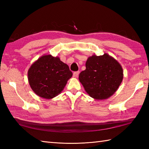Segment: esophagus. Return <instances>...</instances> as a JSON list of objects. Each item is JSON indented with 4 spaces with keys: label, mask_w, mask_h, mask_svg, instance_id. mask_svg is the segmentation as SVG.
<instances>
[{
    "label": "esophagus",
    "mask_w": 149,
    "mask_h": 149,
    "mask_svg": "<svg viewBox=\"0 0 149 149\" xmlns=\"http://www.w3.org/2000/svg\"><path fill=\"white\" fill-rule=\"evenodd\" d=\"M79 71L75 72H74V74H73V77L75 78H77L79 76Z\"/></svg>",
    "instance_id": "1"
}]
</instances>
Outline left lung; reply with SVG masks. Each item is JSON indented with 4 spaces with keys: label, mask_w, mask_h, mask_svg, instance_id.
<instances>
[{
    "label": "left lung",
    "mask_w": 149,
    "mask_h": 149,
    "mask_svg": "<svg viewBox=\"0 0 149 149\" xmlns=\"http://www.w3.org/2000/svg\"><path fill=\"white\" fill-rule=\"evenodd\" d=\"M123 69L120 63L107 54L88 58L86 70L79 79L85 91L96 100L108 99L118 90L123 79Z\"/></svg>",
    "instance_id": "obj_1"
}]
</instances>
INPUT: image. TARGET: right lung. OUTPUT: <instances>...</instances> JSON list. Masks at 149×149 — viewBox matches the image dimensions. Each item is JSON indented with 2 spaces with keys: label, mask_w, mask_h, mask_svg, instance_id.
<instances>
[{
  "label": "right lung",
  "mask_w": 149,
  "mask_h": 149,
  "mask_svg": "<svg viewBox=\"0 0 149 149\" xmlns=\"http://www.w3.org/2000/svg\"><path fill=\"white\" fill-rule=\"evenodd\" d=\"M72 76L68 66L59 57L43 55L31 66L28 81L37 95L46 99L56 97Z\"/></svg>",
  "instance_id": "obj_1"
}]
</instances>
